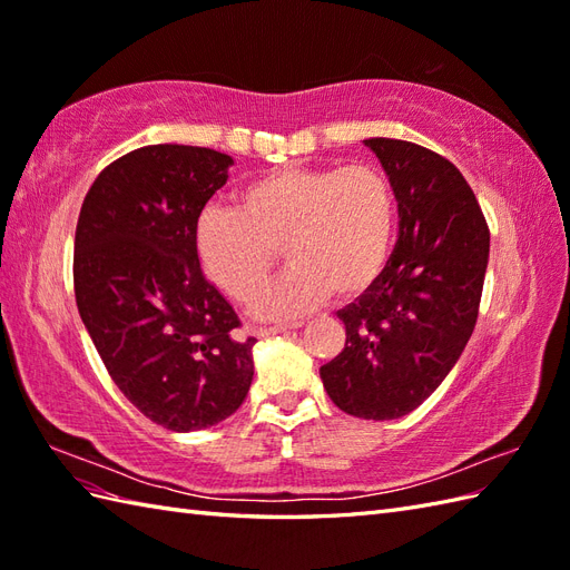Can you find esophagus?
<instances>
[{
	"mask_svg": "<svg viewBox=\"0 0 570 570\" xmlns=\"http://www.w3.org/2000/svg\"><path fill=\"white\" fill-rule=\"evenodd\" d=\"M301 327V323H286V325H272V327H259L257 330V337H267V335H279L286 333V330H294Z\"/></svg>",
	"mask_w": 570,
	"mask_h": 570,
	"instance_id": "1",
	"label": "esophagus"
}]
</instances>
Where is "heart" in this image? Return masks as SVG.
<instances>
[{"label": "heart", "instance_id": "obj_1", "mask_svg": "<svg viewBox=\"0 0 570 570\" xmlns=\"http://www.w3.org/2000/svg\"><path fill=\"white\" fill-rule=\"evenodd\" d=\"M399 198L376 165L282 167L240 189L237 208L208 206L196 253L223 294L253 301L284 247L288 272L255 303L259 317L291 321L376 284L393 253Z\"/></svg>", "mask_w": 570, "mask_h": 570}]
</instances>
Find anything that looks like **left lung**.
Wrapping results in <instances>:
<instances>
[{
	"instance_id": "left-lung-1",
	"label": "left lung",
	"mask_w": 570,
	"mask_h": 570,
	"mask_svg": "<svg viewBox=\"0 0 570 570\" xmlns=\"http://www.w3.org/2000/svg\"><path fill=\"white\" fill-rule=\"evenodd\" d=\"M364 145L399 198V243L376 284L337 311L347 342L321 379L345 413L395 420L430 399L464 352L491 233L464 175L442 155L393 138Z\"/></svg>"
}]
</instances>
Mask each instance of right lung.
Segmentation results:
<instances>
[{"label": "right lung", "mask_w": 570, "mask_h": 570, "mask_svg": "<svg viewBox=\"0 0 570 570\" xmlns=\"http://www.w3.org/2000/svg\"><path fill=\"white\" fill-rule=\"evenodd\" d=\"M233 157L145 145L91 184L75 233V298L106 372L145 417L171 432L218 425L243 405L255 337L210 284L196 223Z\"/></svg>", "instance_id": "obj_1"}]
</instances>
